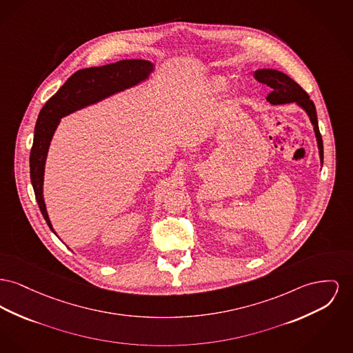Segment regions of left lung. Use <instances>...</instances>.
Masks as SVG:
<instances>
[{"mask_svg": "<svg viewBox=\"0 0 353 353\" xmlns=\"http://www.w3.org/2000/svg\"><path fill=\"white\" fill-rule=\"evenodd\" d=\"M256 81L264 85H268L272 88V92L267 96V100L270 104H287V103H297L300 106H303L314 128V133L317 137V144L320 149V159L323 164V139L321 133L319 130V124H317V114H316V108L314 104L310 99L308 93L296 83L293 81L287 74L279 72V70H272V69H261L254 73Z\"/></svg>", "mask_w": 353, "mask_h": 353, "instance_id": "obj_1", "label": "left lung"}]
</instances>
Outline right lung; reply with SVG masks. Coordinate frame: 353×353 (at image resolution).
<instances>
[{"label": "right lung", "instance_id": "right-lung-1", "mask_svg": "<svg viewBox=\"0 0 353 353\" xmlns=\"http://www.w3.org/2000/svg\"><path fill=\"white\" fill-rule=\"evenodd\" d=\"M152 68V63L145 60H121L103 66L77 70L66 80L57 93L42 106L34 128V139L30 149L29 164L30 180L37 204L46 224L52 230L53 228L42 199V180L48 148L60 119L83 108L85 105L93 104L144 80Z\"/></svg>", "mask_w": 353, "mask_h": 353}]
</instances>
